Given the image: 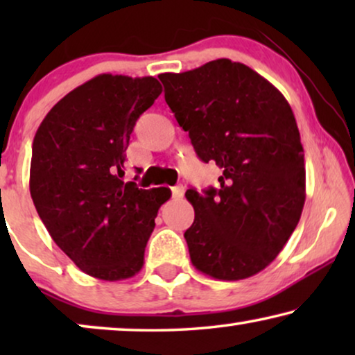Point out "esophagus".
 Returning <instances> with one entry per match:
<instances>
[{
	"instance_id": "1",
	"label": "esophagus",
	"mask_w": 355,
	"mask_h": 355,
	"mask_svg": "<svg viewBox=\"0 0 355 355\" xmlns=\"http://www.w3.org/2000/svg\"><path fill=\"white\" fill-rule=\"evenodd\" d=\"M171 192H173V198H181L184 196V187L174 186V187H171Z\"/></svg>"
}]
</instances>
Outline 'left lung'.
<instances>
[{
	"mask_svg": "<svg viewBox=\"0 0 355 355\" xmlns=\"http://www.w3.org/2000/svg\"><path fill=\"white\" fill-rule=\"evenodd\" d=\"M158 79L197 157L223 169L218 189L186 192L196 211L184 232L192 265L223 281L254 276L302 215L304 148L293 110L275 85L226 58Z\"/></svg>",
	"mask_w": 355,
	"mask_h": 355,
	"instance_id": "8db88e82",
	"label": "left lung"
}]
</instances>
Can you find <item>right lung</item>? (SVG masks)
<instances>
[{
  "mask_svg": "<svg viewBox=\"0 0 355 355\" xmlns=\"http://www.w3.org/2000/svg\"><path fill=\"white\" fill-rule=\"evenodd\" d=\"M162 94L155 77L100 74L50 110L32 145L31 196L56 245L105 281L139 273L166 187L124 182L134 125Z\"/></svg>",
  "mask_w": 355,
  "mask_h": 355,
  "instance_id": "obj_1",
  "label": "right lung"
}]
</instances>
